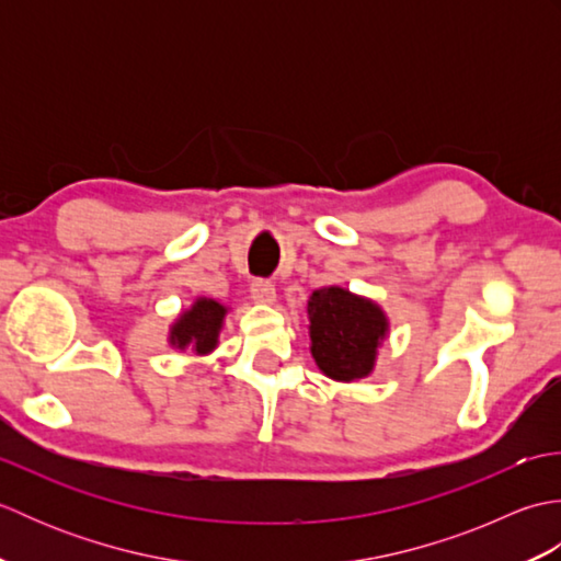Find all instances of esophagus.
I'll use <instances>...</instances> for the list:
<instances>
[{
    "mask_svg": "<svg viewBox=\"0 0 561 561\" xmlns=\"http://www.w3.org/2000/svg\"><path fill=\"white\" fill-rule=\"evenodd\" d=\"M250 296H253V301H257V304L272 306L274 301H277V289H274V284L267 279H255L253 284H250Z\"/></svg>",
    "mask_w": 561,
    "mask_h": 561,
    "instance_id": "34e87169",
    "label": "esophagus"
}]
</instances>
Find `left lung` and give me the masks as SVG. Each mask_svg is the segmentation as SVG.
Returning a JSON list of instances; mask_svg holds the SVG:
<instances>
[{"label": "left lung", "mask_w": 561, "mask_h": 561, "mask_svg": "<svg viewBox=\"0 0 561 561\" xmlns=\"http://www.w3.org/2000/svg\"><path fill=\"white\" fill-rule=\"evenodd\" d=\"M311 354L320 371L340 383L374 374L388 316L376 301L342 287L316 289L306 306Z\"/></svg>", "instance_id": "left-lung-1"}]
</instances>
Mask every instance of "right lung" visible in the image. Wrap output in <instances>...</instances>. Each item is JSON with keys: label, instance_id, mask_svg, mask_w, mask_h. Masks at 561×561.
Listing matches in <instances>:
<instances>
[{"label": "right lung", "instance_id": "obj_1", "mask_svg": "<svg viewBox=\"0 0 561 561\" xmlns=\"http://www.w3.org/2000/svg\"><path fill=\"white\" fill-rule=\"evenodd\" d=\"M229 308L224 304L197 296L195 304L175 318L169 330V344L175 350H193L197 356H207L219 344V332Z\"/></svg>", "mask_w": 561, "mask_h": 561}]
</instances>
